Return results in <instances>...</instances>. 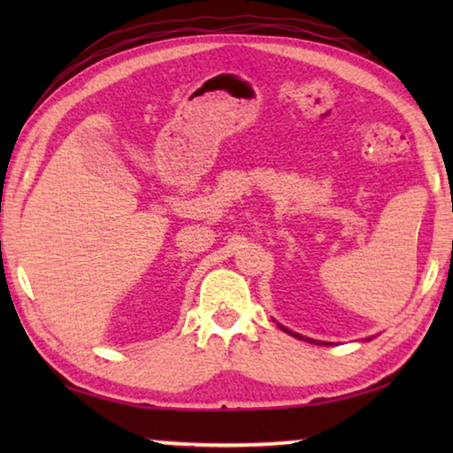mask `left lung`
Returning <instances> with one entry per match:
<instances>
[{
  "mask_svg": "<svg viewBox=\"0 0 453 453\" xmlns=\"http://www.w3.org/2000/svg\"><path fill=\"white\" fill-rule=\"evenodd\" d=\"M278 327L281 329V332H286V334H289V335L297 337V340H303V342H308V343H316V346H332V343H329V342H319V340H313V337H305V335L297 334V332H291V329H288L286 326H281V324H278Z\"/></svg>",
  "mask_w": 453,
  "mask_h": 453,
  "instance_id": "8db88e82",
  "label": "left lung"
}]
</instances>
